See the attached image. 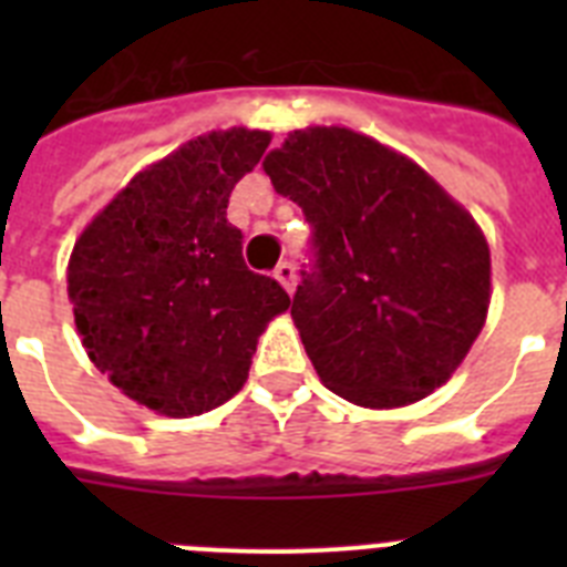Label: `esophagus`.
I'll return each mask as SVG.
<instances>
[{"mask_svg":"<svg viewBox=\"0 0 567 567\" xmlns=\"http://www.w3.org/2000/svg\"><path fill=\"white\" fill-rule=\"evenodd\" d=\"M275 278L280 280V287L287 289L289 295L295 292V284H298V275H295V267L289 260H280L278 267H275Z\"/></svg>","mask_w":567,"mask_h":567,"instance_id":"34e87169","label":"esophagus"}]
</instances>
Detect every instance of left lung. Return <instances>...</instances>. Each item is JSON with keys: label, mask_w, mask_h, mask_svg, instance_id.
<instances>
[{"label": "left lung", "mask_w": 567, "mask_h": 567, "mask_svg": "<svg viewBox=\"0 0 567 567\" xmlns=\"http://www.w3.org/2000/svg\"><path fill=\"white\" fill-rule=\"evenodd\" d=\"M264 169L312 227L292 318L323 385L365 409L432 394L488 315L483 229L412 158L354 130H295Z\"/></svg>", "instance_id": "left-lung-1"}]
</instances>
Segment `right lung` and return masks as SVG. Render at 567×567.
Here are the masks:
<instances>
[{
	"label": "right lung",
	"mask_w": 567,
	"mask_h": 567,
	"mask_svg": "<svg viewBox=\"0 0 567 567\" xmlns=\"http://www.w3.org/2000/svg\"><path fill=\"white\" fill-rule=\"evenodd\" d=\"M267 130L198 135L142 169L84 227L68 264L82 346L130 400L167 417L227 403L260 332L287 312L275 278L244 264L229 193L260 162Z\"/></svg>",
	"instance_id": "obj_1"
}]
</instances>
